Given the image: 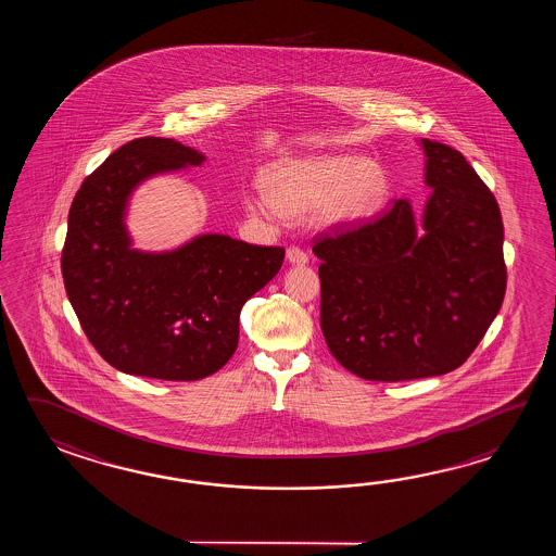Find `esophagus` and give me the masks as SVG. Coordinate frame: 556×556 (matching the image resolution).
<instances>
[{
	"label": "esophagus",
	"mask_w": 556,
	"mask_h": 556,
	"mask_svg": "<svg viewBox=\"0 0 556 556\" xmlns=\"http://www.w3.org/2000/svg\"><path fill=\"white\" fill-rule=\"evenodd\" d=\"M286 258L292 262V264L304 266L307 262V252L304 249H300V247H290V249L286 250Z\"/></svg>",
	"instance_id": "obj_1"
}]
</instances>
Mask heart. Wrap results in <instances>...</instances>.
Here are the masks:
<instances>
[{
  "label": "heart",
  "mask_w": 556,
  "mask_h": 556,
  "mask_svg": "<svg viewBox=\"0 0 556 556\" xmlns=\"http://www.w3.org/2000/svg\"><path fill=\"white\" fill-rule=\"evenodd\" d=\"M268 194L249 197L256 213L304 214L326 206L336 223H357L378 211L388 194V175L378 161L331 154L282 163L266 177Z\"/></svg>",
  "instance_id": "b5f03b06"
}]
</instances>
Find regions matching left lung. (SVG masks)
<instances>
[{
    "label": "left lung",
    "instance_id": "obj_1",
    "mask_svg": "<svg viewBox=\"0 0 556 556\" xmlns=\"http://www.w3.org/2000/svg\"><path fill=\"white\" fill-rule=\"evenodd\" d=\"M433 189L417 237L407 201L314 238L319 326L331 355L371 381L433 378L463 366L505 290L503 218L457 149L424 139Z\"/></svg>",
    "mask_w": 556,
    "mask_h": 556
}]
</instances>
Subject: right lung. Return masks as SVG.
<instances>
[{
  "label": "right lung",
  "instance_id": "right-lung-1",
  "mask_svg": "<svg viewBox=\"0 0 556 556\" xmlns=\"http://www.w3.org/2000/svg\"><path fill=\"white\" fill-rule=\"evenodd\" d=\"M202 161L173 139H132L73 199L61 252L65 292L87 340L118 371L166 381L213 376L237 350L244 302L282 266L280 247L220 235L165 254L129 249L123 214L130 190Z\"/></svg>",
  "mask_w": 556,
  "mask_h": 556
}]
</instances>
